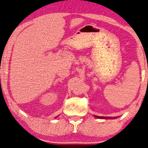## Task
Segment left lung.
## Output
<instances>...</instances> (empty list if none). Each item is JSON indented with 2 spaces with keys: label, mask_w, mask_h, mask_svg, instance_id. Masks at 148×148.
<instances>
[{
  "label": "left lung",
  "mask_w": 148,
  "mask_h": 148,
  "mask_svg": "<svg viewBox=\"0 0 148 148\" xmlns=\"http://www.w3.org/2000/svg\"><path fill=\"white\" fill-rule=\"evenodd\" d=\"M95 117H97V118H99V119H112L111 117H105V116H96V115H95Z\"/></svg>",
  "instance_id": "1"
}]
</instances>
